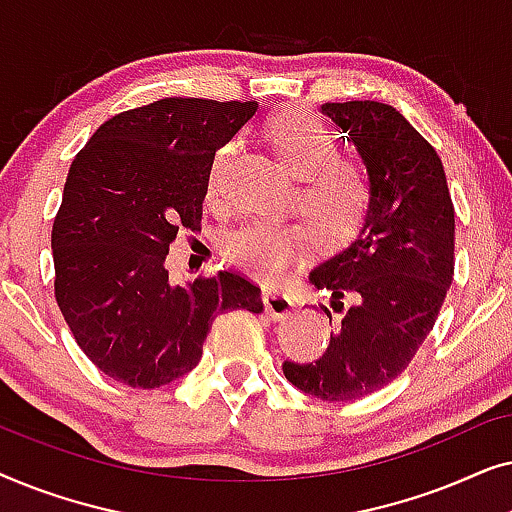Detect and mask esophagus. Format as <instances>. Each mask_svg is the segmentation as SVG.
Segmentation results:
<instances>
[{
    "mask_svg": "<svg viewBox=\"0 0 512 512\" xmlns=\"http://www.w3.org/2000/svg\"><path fill=\"white\" fill-rule=\"evenodd\" d=\"M263 305L270 319L275 321H282L293 310V300L284 291H279L277 286H263Z\"/></svg>",
    "mask_w": 512,
    "mask_h": 512,
    "instance_id": "34e87169",
    "label": "esophagus"
}]
</instances>
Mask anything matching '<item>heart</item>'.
<instances>
[{
	"label": "heart",
	"instance_id": "1",
	"mask_svg": "<svg viewBox=\"0 0 512 512\" xmlns=\"http://www.w3.org/2000/svg\"><path fill=\"white\" fill-rule=\"evenodd\" d=\"M263 135L293 177H298L296 200L310 219L314 233L326 242H340L361 228L370 207V186L359 165L342 160L326 125L300 107H284L268 116ZM228 146L214 151L207 170V193H214L216 177ZM310 244V230L293 219H251L228 233L223 251L240 268L263 277H277Z\"/></svg>",
	"mask_w": 512,
	"mask_h": 512
}]
</instances>
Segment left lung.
<instances>
[{"label":"left lung","mask_w":512,"mask_h":512,"mask_svg":"<svg viewBox=\"0 0 512 512\" xmlns=\"http://www.w3.org/2000/svg\"><path fill=\"white\" fill-rule=\"evenodd\" d=\"M321 114L359 151L370 207L359 235L310 272L340 312L326 352L284 361V375L321 401H356L396 380L436 324L454 275V207L436 149L394 107L326 102Z\"/></svg>","instance_id":"left-lung-1"}]
</instances>
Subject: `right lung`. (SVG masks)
<instances>
[{
    "instance_id": "right-lung-1",
    "label": "right lung",
    "mask_w": 512,
    "mask_h": 512,
    "mask_svg": "<svg viewBox=\"0 0 512 512\" xmlns=\"http://www.w3.org/2000/svg\"><path fill=\"white\" fill-rule=\"evenodd\" d=\"M256 102L165 97L95 130L69 167L53 221L55 300L83 354L128 387L156 389L200 363L212 321L263 312L237 272L172 284L165 258L195 228L214 151Z\"/></svg>"
}]
</instances>
